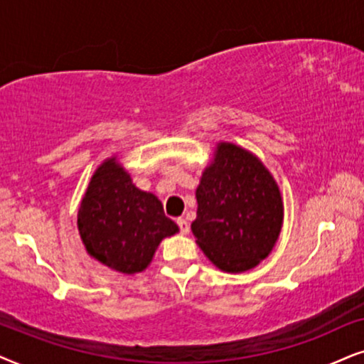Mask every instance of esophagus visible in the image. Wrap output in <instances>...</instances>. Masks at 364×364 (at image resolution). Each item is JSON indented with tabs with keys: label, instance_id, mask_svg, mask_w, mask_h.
<instances>
[{
	"label": "esophagus",
	"instance_id": "esophagus-1",
	"mask_svg": "<svg viewBox=\"0 0 364 364\" xmlns=\"http://www.w3.org/2000/svg\"><path fill=\"white\" fill-rule=\"evenodd\" d=\"M176 223L179 226V231H181V235H188V232H190V223H188L186 220H183V218H178Z\"/></svg>",
	"mask_w": 364,
	"mask_h": 364
}]
</instances>
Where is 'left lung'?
I'll use <instances>...</instances> for the list:
<instances>
[{
    "mask_svg": "<svg viewBox=\"0 0 364 364\" xmlns=\"http://www.w3.org/2000/svg\"><path fill=\"white\" fill-rule=\"evenodd\" d=\"M196 201L191 231L218 269L245 273L273 251L283 228V196L256 154L235 143H216Z\"/></svg>",
    "mask_w": 364,
    "mask_h": 364,
    "instance_id": "8db88e82",
    "label": "left lung"
}]
</instances>
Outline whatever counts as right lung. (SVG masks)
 <instances>
[{"label":"right lung","mask_w":364,"mask_h":364,"mask_svg":"<svg viewBox=\"0 0 364 364\" xmlns=\"http://www.w3.org/2000/svg\"><path fill=\"white\" fill-rule=\"evenodd\" d=\"M77 231L91 258L123 274L141 273L159 243L179 228L156 195L143 191L118 156L96 168L77 210Z\"/></svg>","instance_id":"obj_1"}]
</instances>
